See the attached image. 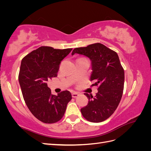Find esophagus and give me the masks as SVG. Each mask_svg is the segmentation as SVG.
Here are the masks:
<instances>
[{
  "mask_svg": "<svg viewBox=\"0 0 151 151\" xmlns=\"http://www.w3.org/2000/svg\"><path fill=\"white\" fill-rule=\"evenodd\" d=\"M79 96V94L77 93L76 92H74V93H72V98H77V96Z\"/></svg>",
  "mask_w": 151,
  "mask_h": 151,
  "instance_id": "1",
  "label": "esophagus"
}]
</instances>
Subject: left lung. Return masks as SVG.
I'll use <instances>...</instances> for the list:
<instances>
[{
    "label": "left lung",
    "mask_w": 151,
    "mask_h": 151,
    "mask_svg": "<svg viewBox=\"0 0 151 151\" xmlns=\"http://www.w3.org/2000/svg\"><path fill=\"white\" fill-rule=\"evenodd\" d=\"M78 53L91 61L90 80L98 86V92L93 97L84 93L88 104L81 109L85 119L98 123L106 120L116 110L122 97L125 74L118 54L104 45L97 43L86 47L76 48L72 55Z\"/></svg>",
    "instance_id": "1"
}]
</instances>
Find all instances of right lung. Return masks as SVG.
I'll list each match as a JSON object with an SVG mask.
<instances>
[{
	"label": "right lung",
	"instance_id": "add662e5",
	"mask_svg": "<svg viewBox=\"0 0 151 151\" xmlns=\"http://www.w3.org/2000/svg\"><path fill=\"white\" fill-rule=\"evenodd\" d=\"M72 50L41 47L21 61L19 82L24 101L31 113L43 123L60 120L72 99L68 91H63L57 96L52 94L47 83L48 79L57 76L61 61Z\"/></svg>",
	"mask_w": 151,
	"mask_h": 151
}]
</instances>
